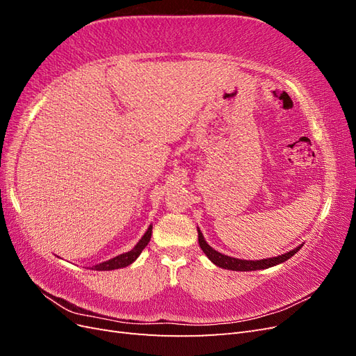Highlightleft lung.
Wrapping results in <instances>:
<instances>
[{"instance_id":"left-lung-1","label":"left lung","mask_w":356,"mask_h":356,"mask_svg":"<svg viewBox=\"0 0 356 356\" xmlns=\"http://www.w3.org/2000/svg\"><path fill=\"white\" fill-rule=\"evenodd\" d=\"M199 245L202 248V251L207 254V257L209 258V260L213 264H217L218 267H222V268H229V270H236V272L261 270V268H268V267L276 266L279 263H284V261L288 260V258H291L294 254H297L298 250L301 248V246H297L296 250L289 251V252H286L284 255H279V257H272V258H266V260L251 261V260H239V258H233V257L224 255V254H221L218 251L212 250V248L207 243V241H204L200 230H199Z\"/></svg>"}]
</instances>
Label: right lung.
<instances>
[{
  "instance_id": "right-lung-1",
  "label": "right lung",
  "mask_w": 356,
  "mask_h": 356,
  "mask_svg": "<svg viewBox=\"0 0 356 356\" xmlns=\"http://www.w3.org/2000/svg\"><path fill=\"white\" fill-rule=\"evenodd\" d=\"M152 232H153V225H149L148 230L145 232V234L141 238V241H139L134 250H131L129 252H124L122 255H117L114 258H111V260L108 261H104L101 264H96L93 266L92 268L93 270H114V268H122V267H126L129 264H132L136 258L139 257V254L143 252L144 248L148 245L149 239H152Z\"/></svg>"
}]
</instances>
